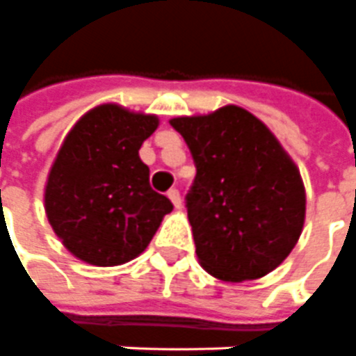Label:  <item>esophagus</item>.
I'll use <instances>...</instances> for the list:
<instances>
[{
    "mask_svg": "<svg viewBox=\"0 0 356 356\" xmlns=\"http://www.w3.org/2000/svg\"><path fill=\"white\" fill-rule=\"evenodd\" d=\"M168 199L172 201V205L176 207V209H182V199H180V191L170 190V191H168Z\"/></svg>",
    "mask_w": 356,
    "mask_h": 356,
    "instance_id": "1",
    "label": "esophagus"
}]
</instances>
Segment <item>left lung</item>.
Segmentation results:
<instances>
[{
	"label": "left lung",
	"mask_w": 356,
	"mask_h": 356,
	"mask_svg": "<svg viewBox=\"0 0 356 356\" xmlns=\"http://www.w3.org/2000/svg\"><path fill=\"white\" fill-rule=\"evenodd\" d=\"M197 168L188 218L201 266L222 282L266 276L305 224L303 178L263 120L238 105L170 118Z\"/></svg>",
	"instance_id": "1"
}]
</instances>
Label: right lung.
<instances>
[{"mask_svg":"<svg viewBox=\"0 0 356 356\" xmlns=\"http://www.w3.org/2000/svg\"><path fill=\"white\" fill-rule=\"evenodd\" d=\"M157 115L97 105L67 134L47 174L44 207L53 232L76 259L118 266L145 251L170 199L149 186L140 147Z\"/></svg>","mask_w":356,"mask_h":356,"instance_id":"add662e5","label":"right lung"}]
</instances>
